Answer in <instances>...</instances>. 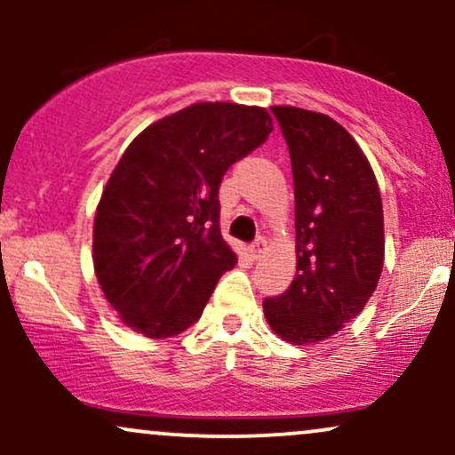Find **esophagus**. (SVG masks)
Listing matches in <instances>:
<instances>
[{
	"label": "esophagus",
	"instance_id": "34e87169",
	"mask_svg": "<svg viewBox=\"0 0 455 455\" xmlns=\"http://www.w3.org/2000/svg\"><path fill=\"white\" fill-rule=\"evenodd\" d=\"M265 250H267V242H265V237H257L250 245V254H252V259H260L265 254Z\"/></svg>",
	"mask_w": 455,
	"mask_h": 455
}]
</instances>
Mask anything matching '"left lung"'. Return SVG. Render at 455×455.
Returning a JSON list of instances; mask_svg holds the SVG:
<instances>
[{
  "instance_id": "obj_1",
  "label": "left lung",
  "mask_w": 455,
  "mask_h": 455,
  "mask_svg": "<svg viewBox=\"0 0 455 455\" xmlns=\"http://www.w3.org/2000/svg\"><path fill=\"white\" fill-rule=\"evenodd\" d=\"M271 113L293 166L297 274L263 312L282 340L304 347L340 331L377 291L383 203L372 166L340 124L297 107Z\"/></svg>"
}]
</instances>
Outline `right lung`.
<instances>
[{
    "label": "right lung",
    "instance_id": "add662e5",
    "mask_svg": "<svg viewBox=\"0 0 455 455\" xmlns=\"http://www.w3.org/2000/svg\"><path fill=\"white\" fill-rule=\"evenodd\" d=\"M274 130L260 107L198 102L139 134L108 177L93 220V269L132 331L171 338L201 318L237 257L220 233L228 166Z\"/></svg>",
    "mask_w": 455,
    "mask_h": 455
}]
</instances>
